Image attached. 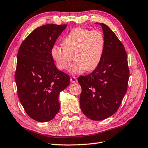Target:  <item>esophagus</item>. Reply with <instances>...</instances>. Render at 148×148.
<instances>
[{
  "label": "esophagus",
  "instance_id": "1",
  "mask_svg": "<svg viewBox=\"0 0 148 148\" xmlns=\"http://www.w3.org/2000/svg\"><path fill=\"white\" fill-rule=\"evenodd\" d=\"M71 82L72 83H75L77 82V79L75 77H71Z\"/></svg>",
  "mask_w": 148,
  "mask_h": 148
}]
</instances>
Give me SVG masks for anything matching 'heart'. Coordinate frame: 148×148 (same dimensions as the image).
<instances>
[{"mask_svg":"<svg viewBox=\"0 0 148 148\" xmlns=\"http://www.w3.org/2000/svg\"><path fill=\"white\" fill-rule=\"evenodd\" d=\"M62 43L64 46L52 47L51 57L57 68L65 71L69 67L74 56L75 62L71 72L77 74L98 67L104 51L105 38L101 31L78 27L69 32Z\"/></svg>","mask_w":148,"mask_h":148,"instance_id":"heart-1","label":"heart"}]
</instances>
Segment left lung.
I'll return each instance as SVG.
<instances>
[{"label":"left lung","instance_id":"8db88e82","mask_svg":"<svg viewBox=\"0 0 148 148\" xmlns=\"http://www.w3.org/2000/svg\"><path fill=\"white\" fill-rule=\"evenodd\" d=\"M99 24L105 38L102 60L92 73L77 79L82 89L79 99L81 111L95 121L105 119L118 111L127 93L130 75L123 44L108 25Z\"/></svg>","mask_w":148,"mask_h":148}]
</instances>
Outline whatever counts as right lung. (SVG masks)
Instances as JSON below:
<instances>
[{"mask_svg":"<svg viewBox=\"0 0 148 148\" xmlns=\"http://www.w3.org/2000/svg\"><path fill=\"white\" fill-rule=\"evenodd\" d=\"M67 25L47 24L34 30L22 42L14 78L19 100L34 120H51L59 112V93L70 77L56 69L51 49Z\"/></svg>","mask_w":148,"mask_h":148,"instance_id":"add662e5","label":"right lung"}]
</instances>
